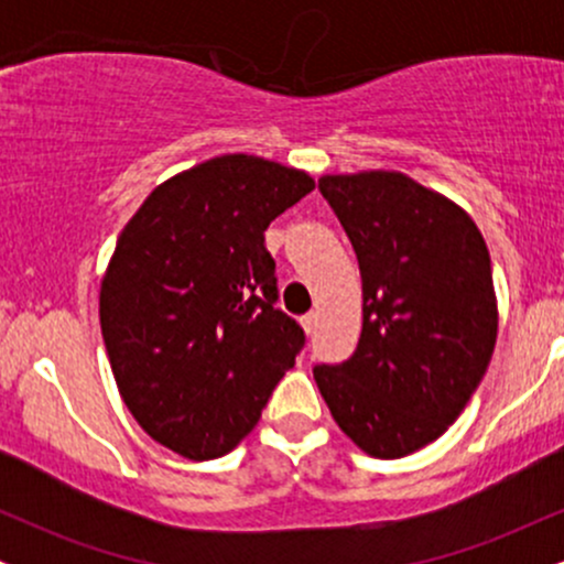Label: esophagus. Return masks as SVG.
I'll list each match as a JSON object with an SVG mask.
<instances>
[{"label": "esophagus", "instance_id": "34e87169", "mask_svg": "<svg viewBox=\"0 0 564 564\" xmlns=\"http://www.w3.org/2000/svg\"><path fill=\"white\" fill-rule=\"evenodd\" d=\"M300 323H302L304 334L313 336V334H315V328H318V313H307V315H302Z\"/></svg>", "mask_w": 564, "mask_h": 564}]
</instances>
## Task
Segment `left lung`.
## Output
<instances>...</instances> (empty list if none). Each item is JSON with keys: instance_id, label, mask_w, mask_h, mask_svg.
<instances>
[{"instance_id": "obj_1", "label": "left lung", "mask_w": 564, "mask_h": 564, "mask_svg": "<svg viewBox=\"0 0 564 564\" xmlns=\"http://www.w3.org/2000/svg\"><path fill=\"white\" fill-rule=\"evenodd\" d=\"M364 278L355 355L318 366L339 430L373 458L435 443L477 390L498 334L482 232L456 200L394 170L323 174Z\"/></svg>"}]
</instances>
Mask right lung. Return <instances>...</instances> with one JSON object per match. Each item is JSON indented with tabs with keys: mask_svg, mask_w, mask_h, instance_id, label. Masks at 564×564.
<instances>
[{
	"mask_svg": "<svg viewBox=\"0 0 564 564\" xmlns=\"http://www.w3.org/2000/svg\"><path fill=\"white\" fill-rule=\"evenodd\" d=\"M315 187L304 170L225 153L151 191L100 281V328L121 400L191 462L225 456L304 345L275 310L264 230Z\"/></svg>",
	"mask_w": 564,
	"mask_h": 564,
	"instance_id": "1",
	"label": "right lung"
}]
</instances>
